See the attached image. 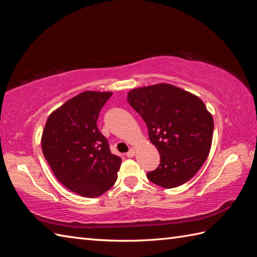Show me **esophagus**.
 Here are the masks:
<instances>
[{"instance_id":"34e87169","label":"esophagus","mask_w":257,"mask_h":257,"mask_svg":"<svg viewBox=\"0 0 257 257\" xmlns=\"http://www.w3.org/2000/svg\"><path fill=\"white\" fill-rule=\"evenodd\" d=\"M135 154H136V151H135V149L133 148V149H130V150L127 152V157H128V158H134V157H135Z\"/></svg>"}]
</instances>
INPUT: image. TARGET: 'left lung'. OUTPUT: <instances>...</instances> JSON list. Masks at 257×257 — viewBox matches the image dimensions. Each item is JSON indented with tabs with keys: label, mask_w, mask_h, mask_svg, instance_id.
Segmentation results:
<instances>
[{
	"label": "left lung",
	"mask_w": 257,
	"mask_h": 257,
	"mask_svg": "<svg viewBox=\"0 0 257 257\" xmlns=\"http://www.w3.org/2000/svg\"><path fill=\"white\" fill-rule=\"evenodd\" d=\"M127 99L143 117L160 154L159 167L147 178L167 189L188 182L206 160L212 145L214 122L204 102L170 84L132 89Z\"/></svg>",
	"instance_id": "obj_1"
}]
</instances>
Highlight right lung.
Here are the masks:
<instances>
[{"label": "right lung", "instance_id": "add662e5", "mask_svg": "<svg viewBox=\"0 0 257 257\" xmlns=\"http://www.w3.org/2000/svg\"><path fill=\"white\" fill-rule=\"evenodd\" d=\"M109 91H84L53 111L42 135V150L56 179L85 198H96L117 180L121 159L112 155L97 127Z\"/></svg>", "mask_w": 257, "mask_h": 257}]
</instances>
